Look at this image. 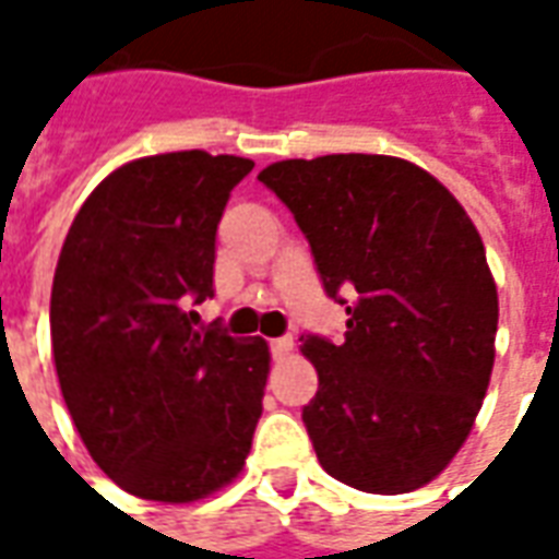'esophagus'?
Returning a JSON list of instances; mask_svg holds the SVG:
<instances>
[{"mask_svg": "<svg viewBox=\"0 0 559 559\" xmlns=\"http://www.w3.org/2000/svg\"><path fill=\"white\" fill-rule=\"evenodd\" d=\"M269 350H272V356H275V359H281V356H287V353L293 350V338H290V335L272 338V341H269Z\"/></svg>", "mask_w": 559, "mask_h": 559, "instance_id": "obj_1", "label": "esophagus"}]
</instances>
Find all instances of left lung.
Wrapping results in <instances>:
<instances>
[{"mask_svg":"<svg viewBox=\"0 0 559 559\" xmlns=\"http://www.w3.org/2000/svg\"><path fill=\"white\" fill-rule=\"evenodd\" d=\"M257 179L350 314L341 341L302 335L320 467L359 491H416L467 440L491 380L497 287L479 233L431 173L389 155L278 160Z\"/></svg>","mask_w":559,"mask_h":559,"instance_id":"obj_1","label":"left lung"}]
</instances>
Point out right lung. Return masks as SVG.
Segmentation results:
<instances>
[{
	"instance_id": "1",
	"label": "right lung",
	"mask_w": 559,
	"mask_h": 559,
	"mask_svg": "<svg viewBox=\"0 0 559 559\" xmlns=\"http://www.w3.org/2000/svg\"><path fill=\"white\" fill-rule=\"evenodd\" d=\"M251 170L200 148L131 160L92 191L56 263L62 399L95 464L143 500H200L251 452L266 341L188 311L215 296L218 221Z\"/></svg>"
}]
</instances>
